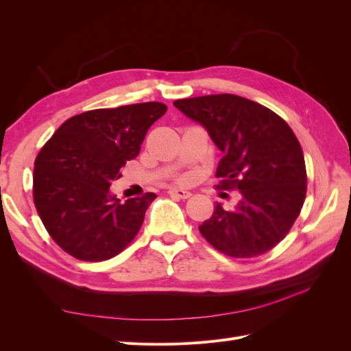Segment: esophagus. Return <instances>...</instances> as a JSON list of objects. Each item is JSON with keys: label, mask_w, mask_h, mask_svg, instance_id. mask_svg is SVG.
I'll use <instances>...</instances> for the list:
<instances>
[{"label": "esophagus", "mask_w": 351, "mask_h": 351, "mask_svg": "<svg viewBox=\"0 0 351 351\" xmlns=\"http://www.w3.org/2000/svg\"><path fill=\"white\" fill-rule=\"evenodd\" d=\"M168 195L171 197H177V199H189L190 196H192V193L186 192V190H182V189H169Z\"/></svg>", "instance_id": "1"}]
</instances>
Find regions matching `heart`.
<instances>
[{"label": "heart", "instance_id": "heart-1", "mask_svg": "<svg viewBox=\"0 0 351 351\" xmlns=\"http://www.w3.org/2000/svg\"><path fill=\"white\" fill-rule=\"evenodd\" d=\"M182 182H187V178H186V177H183V178H182Z\"/></svg>", "mask_w": 351, "mask_h": 351}]
</instances>
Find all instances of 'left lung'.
<instances>
[{
    "label": "left lung",
    "mask_w": 351,
    "mask_h": 351,
    "mask_svg": "<svg viewBox=\"0 0 351 351\" xmlns=\"http://www.w3.org/2000/svg\"><path fill=\"white\" fill-rule=\"evenodd\" d=\"M174 105L204 125L224 154L217 187L241 195L232 210L217 204L200 234L231 258L274 249L299 217L307 189L303 151L291 127L269 108L231 93L177 99Z\"/></svg>",
    "instance_id": "1"
}]
</instances>
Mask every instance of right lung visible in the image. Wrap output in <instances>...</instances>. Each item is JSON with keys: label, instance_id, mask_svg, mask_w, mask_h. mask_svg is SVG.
Wrapping results in <instances>:
<instances>
[{"label": "right lung", "instance_id": "add662e5", "mask_svg": "<svg viewBox=\"0 0 351 351\" xmlns=\"http://www.w3.org/2000/svg\"><path fill=\"white\" fill-rule=\"evenodd\" d=\"M165 111L161 102L86 111L66 120L42 146L34 169L35 208L51 239L73 258L108 261L139 232L156 195L121 202L110 186Z\"/></svg>", "mask_w": 351, "mask_h": 351}]
</instances>
